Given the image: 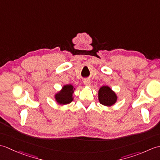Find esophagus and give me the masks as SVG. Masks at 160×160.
<instances>
[{
	"instance_id": "34e87169",
	"label": "esophagus",
	"mask_w": 160,
	"mask_h": 160,
	"mask_svg": "<svg viewBox=\"0 0 160 160\" xmlns=\"http://www.w3.org/2000/svg\"><path fill=\"white\" fill-rule=\"evenodd\" d=\"M83 83H84V85H85V86L89 87V86L91 85V82H90V80H88V79L84 80H83Z\"/></svg>"
}]
</instances>
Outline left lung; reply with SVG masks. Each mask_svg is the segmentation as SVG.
Wrapping results in <instances>:
<instances>
[{"label": "left lung", "mask_w": 160, "mask_h": 160, "mask_svg": "<svg viewBox=\"0 0 160 160\" xmlns=\"http://www.w3.org/2000/svg\"><path fill=\"white\" fill-rule=\"evenodd\" d=\"M98 100L105 107H111L116 103L118 96L109 87L102 86L98 91Z\"/></svg>", "instance_id": "left-lung-1"}]
</instances>
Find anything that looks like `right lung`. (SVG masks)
<instances>
[{"mask_svg":"<svg viewBox=\"0 0 160 160\" xmlns=\"http://www.w3.org/2000/svg\"><path fill=\"white\" fill-rule=\"evenodd\" d=\"M74 87L71 84L64 85L60 91L54 95L56 102L60 105H66L73 100V94L75 91Z\"/></svg>","mask_w":160,"mask_h":160,"instance_id":"1","label":"right lung"}]
</instances>
